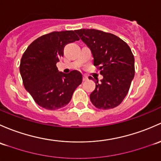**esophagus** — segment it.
Listing matches in <instances>:
<instances>
[{"label":"esophagus","instance_id":"obj_1","mask_svg":"<svg viewBox=\"0 0 161 161\" xmlns=\"http://www.w3.org/2000/svg\"><path fill=\"white\" fill-rule=\"evenodd\" d=\"M88 80V77H87V76H86V75L83 76V80L85 81V80Z\"/></svg>","mask_w":161,"mask_h":161}]
</instances>
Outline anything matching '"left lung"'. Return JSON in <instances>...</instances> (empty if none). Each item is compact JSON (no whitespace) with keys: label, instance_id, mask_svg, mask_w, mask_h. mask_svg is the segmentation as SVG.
<instances>
[{"label":"left lung","instance_id":"8db88e82","mask_svg":"<svg viewBox=\"0 0 161 161\" xmlns=\"http://www.w3.org/2000/svg\"><path fill=\"white\" fill-rule=\"evenodd\" d=\"M74 31L90 48L94 65L103 76L100 84L95 79V89L90 95L92 104L103 110L117 107L128 94L135 74L134 56L130 46L112 33L96 29Z\"/></svg>","mask_w":161,"mask_h":161}]
</instances>
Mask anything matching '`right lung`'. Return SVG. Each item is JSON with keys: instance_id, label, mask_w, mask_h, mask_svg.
Wrapping results in <instances>:
<instances>
[{"instance_id": "right-lung-1", "label": "right lung", "mask_w": 161, "mask_h": 161, "mask_svg": "<svg viewBox=\"0 0 161 161\" xmlns=\"http://www.w3.org/2000/svg\"><path fill=\"white\" fill-rule=\"evenodd\" d=\"M79 39L74 31H53L33 41L23 53L20 63L23 84L42 108L56 110L66 106L82 83L79 71L66 74L56 67L66 45Z\"/></svg>"}]
</instances>
